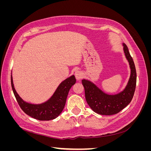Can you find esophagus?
I'll use <instances>...</instances> for the list:
<instances>
[{
    "label": "esophagus",
    "instance_id": "obj_1",
    "mask_svg": "<svg viewBox=\"0 0 151 151\" xmlns=\"http://www.w3.org/2000/svg\"><path fill=\"white\" fill-rule=\"evenodd\" d=\"M74 75H75V77H76V78L77 79V80L79 81L82 78V77H83V73L81 71L77 70H76Z\"/></svg>",
    "mask_w": 151,
    "mask_h": 151
}]
</instances>
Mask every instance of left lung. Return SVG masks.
<instances>
[{"label":"left lung","mask_w":151,"mask_h":151,"mask_svg":"<svg viewBox=\"0 0 151 151\" xmlns=\"http://www.w3.org/2000/svg\"><path fill=\"white\" fill-rule=\"evenodd\" d=\"M123 46L125 55L130 68V78L123 91L116 94H108L90 81L82 80L87 103L94 112L99 115H115L125 108L133 98L137 81L136 69L128 47L125 43H123Z\"/></svg>","instance_id":"left-lung-1"}]
</instances>
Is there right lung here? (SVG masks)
<instances>
[{"label": "right lung", "instance_id": "obj_1", "mask_svg": "<svg viewBox=\"0 0 151 151\" xmlns=\"http://www.w3.org/2000/svg\"><path fill=\"white\" fill-rule=\"evenodd\" d=\"M11 79L14 94L22 110L31 117L41 121L53 120L59 116L64 108L68 91L76 82L74 75L68 77L58 86L52 96L48 100L42 104H36L24 101L14 88L12 74Z\"/></svg>", "mask_w": 151, "mask_h": 151}]
</instances>
